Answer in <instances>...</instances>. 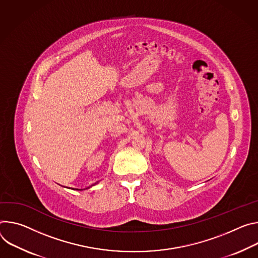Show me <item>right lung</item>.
Segmentation results:
<instances>
[{
    "label": "right lung",
    "mask_w": 258,
    "mask_h": 258,
    "mask_svg": "<svg viewBox=\"0 0 258 258\" xmlns=\"http://www.w3.org/2000/svg\"><path fill=\"white\" fill-rule=\"evenodd\" d=\"M96 183H97V182H95L94 184H96ZM94 184H92V185H94ZM92 185H91V186H92ZM89 187H90V186H89ZM89 187H87V188H89ZM79 190H82V189H79Z\"/></svg>",
    "instance_id": "1"
}]
</instances>
